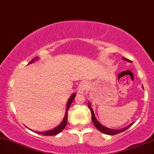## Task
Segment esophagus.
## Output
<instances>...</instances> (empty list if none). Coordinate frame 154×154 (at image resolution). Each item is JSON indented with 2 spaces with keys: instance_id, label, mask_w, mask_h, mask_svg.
Listing matches in <instances>:
<instances>
[{
  "instance_id": "obj_1",
  "label": "esophagus",
  "mask_w": 154,
  "mask_h": 154,
  "mask_svg": "<svg viewBox=\"0 0 154 154\" xmlns=\"http://www.w3.org/2000/svg\"><path fill=\"white\" fill-rule=\"evenodd\" d=\"M87 87H88V86H87V83L86 82L81 83L80 86L79 87V88H78L79 89V92L80 93V94H83V93L87 89Z\"/></svg>"
}]
</instances>
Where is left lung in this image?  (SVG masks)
<instances>
[{"label":"left lung","instance_id":"obj_1","mask_svg":"<svg viewBox=\"0 0 154 154\" xmlns=\"http://www.w3.org/2000/svg\"><path fill=\"white\" fill-rule=\"evenodd\" d=\"M122 58L123 60H128V62H131V60L127 59V58H124V57H122ZM88 109H90L91 112V119H92L93 123L94 124V126L96 127V128H97L98 131H100V132L103 133V134H108V135H116V134H119V133H121V132L124 131H126V129H128L130 126H131L132 125L134 124V123H131L130 125H128V126L126 127V128H122V129H119V130H114V129H111V128H108L105 126H102V125L100 124V123L97 121V119H96V117H95V116H94V111H93V109L91 108L90 103H88Z\"/></svg>","mask_w":154,"mask_h":154}]
</instances>
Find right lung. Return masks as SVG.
Here are the masks:
<instances>
[{
  "label": "right lung",
  "instance_id": "right-lung-1",
  "mask_svg": "<svg viewBox=\"0 0 154 154\" xmlns=\"http://www.w3.org/2000/svg\"><path fill=\"white\" fill-rule=\"evenodd\" d=\"M37 59V58H33V59L31 60V61L28 64L31 63H33L34 61V60ZM75 94H73L72 96H71V98H69V100H68V103H67V107H66V115H65V117H64L63 119V121H62V123H60L58 126L56 127L55 128H53L52 130H49V131H45V132H36L37 134H41V135H43V136H54V135H56V134H59L60 132H61L64 129V128H65L66 124H67V119H68V109H69L70 106H71L72 102L74 100V98H75Z\"/></svg>",
  "mask_w": 154,
  "mask_h": 154
}]
</instances>
